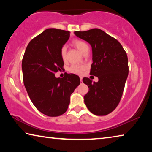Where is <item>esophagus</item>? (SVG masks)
<instances>
[{"label":"esophagus","instance_id":"esophagus-1","mask_svg":"<svg viewBox=\"0 0 152 152\" xmlns=\"http://www.w3.org/2000/svg\"><path fill=\"white\" fill-rule=\"evenodd\" d=\"M80 81L82 82V77H80Z\"/></svg>","mask_w":152,"mask_h":152}]
</instances>
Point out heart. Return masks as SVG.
I'll return each mask as SVG.
<instances>
[{
    "label": "heart",
    "instance_id": "b5f03b06",
    "mask_svg": "<svg viewBox=\"0 0 152 152\" xmlns=\"http://www.w3.org/2000/svg\"><path fill=\"white\" fill-rule=\"evenodd\" d=\"M73 45L78 49V51L82 54L85 52L86 51L89 50V47L86 42L82 40H74L73 42ZM61 57L63 60H66V48L63 47L61 50ZM86 69V66L83 65H78V64H74L72 66L69 70L70 72L76 74H82L84 73Z\"/></svg>",
    "mask_w": 152,
    "mask_h": 152
}]
</instances>
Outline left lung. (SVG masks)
Masks as SVG:
<instances>
[{
  "mask_svg": "<svg viewBox=\"0 0 152 152\" xmlns=\"http://www.w3.org/2000/svg\"><path fill=\"white\" fill-rule=\"evenodd\" d=\"M77 37L92 47L91 74L98 77L92 82L88 78L82 82L88 86L84 103L92 113L102 116L111 113L119 104L129 74L128 58L118 41L99 29L74 31Z\"/></svg>",
  "mask_w": 152,
  "mask_h": 152,
  "instance_id": "left-lung-1",
  "label": "left lung"
}]
</instances>
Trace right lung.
<instances>
[{"instance_id": "1", "label": "right lung", "mask_w": 152, "mask_h": 152, "mask_svg": "<svg viewBox=\"0 0 152 152\" xmlns=\"http://www.w3.org/2000/svg\"><path fill=\"white\" fill-rule=\"evenodd\" d=\"M70 37V31L45 29L31 41L22 61L23 79L34 106L49 117L64 114L71 94L80 83L79 76L66 74L56 78L55 72L64 66L61 50Z\"/></svg>"}]
</instances>
